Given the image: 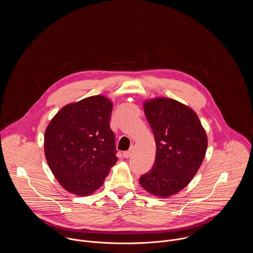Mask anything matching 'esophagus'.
I'll use <instances>...</instances> for the list:
<instances>
[{
    "instance_id": "obj_1",
    "label": "esophagus",
    "mask_w": 253,
    "mask_h": 253,
    "mask_svg": "<svg viewBox=\"0 0 253 253\" xmlns=\"http://www.w3.org/2000/svg\"><path fill=\"white\" fill-rule=\"evenodd\" d=\"M133 148H131L130 150H128V151H125V152H123V156L125 157V158H130L132 155H133Z\"/></svg>"
}]
</instances>
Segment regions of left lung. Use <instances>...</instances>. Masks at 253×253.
<instances>
[{"mask_svg": "<svg viewBox=\"0 0 253 253\" xmlns=\"http://www.w3.org/2000/svg\"><path fill=\"white\" fill-rule=\"evenodd\" d=\"M144 112L157 149L152 169L139 182L151 194L167 197L186 187L197 173L207 137L195 112L173 99L150 100L144 104Z\"/></svg>", "mask_w": 253, "mask_h": 253, "instance_id": "left-lung-1", "label": "left lung"}]
</instances>
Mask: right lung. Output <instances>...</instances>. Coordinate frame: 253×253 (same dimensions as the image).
<instances>
[{
	"label": "right lung",
	"mask_w": 253,
	"mask_h": 253,
	"mask_svg": "<svg viewBox=\"0 0 253 253\" xmlns=\"http://www.w3.org/2000/svg\"><path fill=\"white\" fill-rule=\"evenodd\" d=\"M112 103L92 96L69 104L45 132V155L59 183L69 192L89 195L100 188L117 162L110 127Z\"/></svg>",
	"instance_id": "obj_1"
}]
</instances>
